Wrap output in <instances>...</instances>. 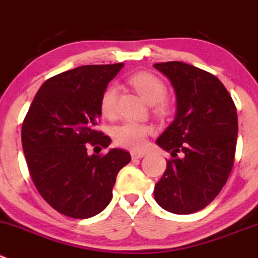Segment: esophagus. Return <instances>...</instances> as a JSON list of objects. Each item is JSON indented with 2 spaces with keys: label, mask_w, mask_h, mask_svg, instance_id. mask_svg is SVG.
<instances>
[{
  "label": "esophagus",
  "mask_w": 258,
  "mask_h": 258,
  "mask_svg": "<svg viewBox=\"0 0 258 258\" xmlns=\"http://www.w3.org/2000/svg\"><path fill=\"white\" fill-rule=\"evenodd\" d=\"M132 158L133 159H139V158H143L146 156V152H132Z\"/></svg>",
  "instance_id": "34e87169"
}]
</instances>
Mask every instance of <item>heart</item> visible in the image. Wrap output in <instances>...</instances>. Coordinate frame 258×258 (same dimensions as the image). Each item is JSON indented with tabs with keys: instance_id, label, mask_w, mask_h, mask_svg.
I'll return each instance as SVG.
<instances>
[{
	"instance_id": "heart-1",
	"label": "heart",
	"mask_w": 258,
	"mask_h": 258,
	"mask_svg": "<svg viewBox=\"0 0 258 258\" xmlns=\"http://www.w3.org/2000/svg\"><path fill=\"white\" fill-rule=\"evenodd\" d=\"M129 83L136 88L148 104H156L154 111L159 115H167L171 104L164 99L167 95V86L161 78L149 72H137L129 77ZM119 88L110 83L102 91L100 97V111L105 117L112 119L116 115ZM153 132V126L146 122L124 121L114 127L112 138L116 146L126 149L139 151L146 146L147 137Z\"/></svg>"
}]
</instances>
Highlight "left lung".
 I'll list each match as a JSON object with an SVG mask.
<instances>
[{
    "mask_svg": "<svg viewBox=\"0 0 258 258\" xmlns=\"http://www.w3.org/2000/svg\"><path fill=\"white\" fill-rule=\"evenodd\" d=\"M154 68L167 76L177 99L176 119L157 139L171 158L154 199L167 212L191 214L217 198L232 172L237 109L224 85L207 71L182 62Z\"/></svg>",
    "mask_w": 258,
    "mask_h": 258,
    "instance_id": "1",
    "label": "left lung"
}]
</instances>
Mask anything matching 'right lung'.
<instances>
[{
    "label": "right lung",
    "instance_id": "right-lung-1",
    "mask_svg": "<svg viewBox=\"0 0 258 258\" xmlns=\"http://www.w3.org/2000/svg\"><path fill=\"white\" fill-rule=\"evenodd\" d=\"M121 67L82 66L48 78L24 119L21 142L30 177L60 214L86 219L102 212L117 173L131 162L124 149L100 154L111 139L96 127L102 91Z\"/></svg>",
    "mask_w": 258,
    "mask_h": 258
}]
</instances>
